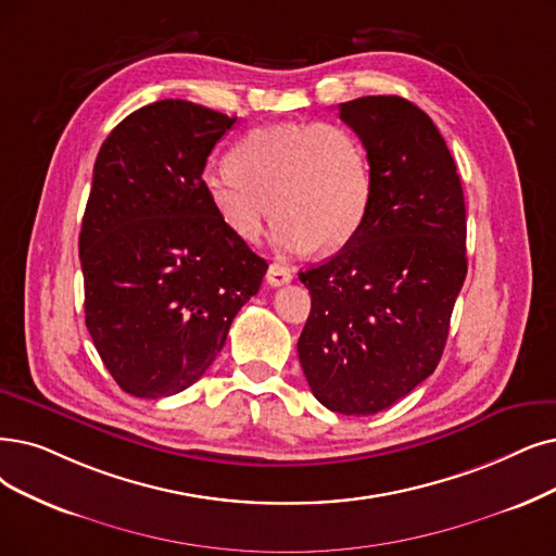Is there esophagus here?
<instances>
[{"mask_svg":"<svg viewBox=\"0 0 556 556\" xmlns=\"http://www.w3.org/2000/svg\"><path fill=\"white\" fill-rule=\"evenodd\" d=\"M290 280H292V271L287 269V266L278 264V262H274V264L269 266V271H266V282H269L271 287L287 285Z\"/></svg>","mask_w":556,"mask_h":556,"instance_id":"obj_1","label":"esophagus"}]
</instances>
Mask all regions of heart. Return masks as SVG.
I'll return each mask as SVG.
<instances>
[{"label":"heart","mask_w":556,"mask_h":556,"mask_svg":"<svg viewBox=\"0 0 556 556\" xmlns=\"http://www.w3.org/2000/svg\"><path fill=\"white\" fill-rule=\"evenodd\" d=\"M203 187L239 241L255 243L266 220L285 253H336L361 232L374 198L369 154L338 123H290L249 131L230 162L210 164Z\"/></svg>","instance_id":"1"}]
</instances>
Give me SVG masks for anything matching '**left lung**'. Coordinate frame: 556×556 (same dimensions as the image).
I'll use <instances>...</instances> for the list:
<instances>
[{
  "label": "left lung",
  "mask_w": 556,
  "mask_h": 556,
  "mask_svg": "<svg viewBox=\"0 0 556 556\" xmlns=\"http://www.w3.org/2000/svg\"><path fill=\"white\" fill-rule=\"evenodd\" d=\"M340 118L367 148L374 198L361 232L299 274L313 299L299 361L319 404L363 417L440 363L468 274L465 201L445 139L413 102L367 96Z\"/></svg>",
  "instance_id": "8db88e82"
}]
</instances>
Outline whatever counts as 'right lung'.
<instances>
[{"instance_id": "add662e5", "label": "right lung", "mask_w": 556, "mask_h": 556, "mask_svg": "<svg viewBox=\"0 0 556 556\" xmlns=\"http://www.w3.org/2000/svg\"><path fill=\"white\" fill-rule=\"evenodd\" d=\"M235 121L160 100L121 121L98 152L79 232L84 313L131 396H170L201 379L269 269L220 224L203 187Z\"/></svg>"}]
</instances>
